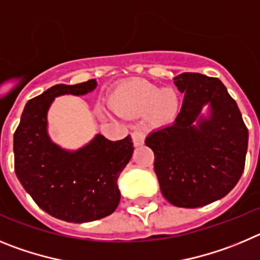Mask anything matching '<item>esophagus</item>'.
Masks as SVG:
<instances>
[{
	"label": "esophagus",
	"mask_w": 260,
	"mask_h": 260,
	"mask_svg": "<svg viewBox=\"0 0 260 260\" xmlns=\"http://www.w3.org/2000/svg\"><path fill=\"white\" fill-rule=\"evenodd\" d=\"M132 140L135 146H140L145 141V133L141 129H136L132 132Z\"/></svg>",
	"instance_id": "obj_1"
}]
</instances>
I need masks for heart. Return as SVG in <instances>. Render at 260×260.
Segmentation results:
<instances>
[{"instance_id": "obj_1", "label": "heart", "mask_w": 260, "mask_h": 260, "mask_svg": "<svg viewBox=\"0 0 260 260\" xmlns=\"http://www.w3.org/2000/svg\"><path fill=\"white\" fill-rule=\"evenodd\" d=\"M111 107L123 116H140L155 127L171 124L181 107V98L174 88H160L145 80H132L120 85L111 97Z\"/></svg>"}]
</instances>
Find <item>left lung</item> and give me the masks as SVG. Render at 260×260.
<instances>
[{
    "instance_id": "left-lung-1",
    "label": "left lung",
    "mask_w": 260,
    "mask_h": 260,
    "mask_svg": "<svg viewBox=\"0 0 260 260\" xmlns=\"http://www.w3.org/2000/svg\"><path fill=\"white\" fill-rule=\"evenodd\" d=\"M184 93L174 124L154 131L145 144L154 151V171L163 197L196 209L220 200L244 172L249 132L237 104L217 78L184 72L175 78ZM210 105L207 119L199 115Z\"/></svg>"
}]
</instances>
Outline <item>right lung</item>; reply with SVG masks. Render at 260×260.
<instances>
[{"label": "right lung", "mask_w": 260, "mask_h": 260, "mask_svg": "<svg viewBox=\"0 0 260 260\" xmlns=\"http://www.w3.org/2000/svg\"><path fill=\"white\" fill-rule=\"evenodd\" d=\"M94 79L58 84L32 98L14 133V167L20 184L40 209L69 223H88L113 214L120 201L118 177L131 160V136L110 141L97 135L76 151H67L48 135V110L58 95H84Z\"/></svg>", "instance_id": "1"}]
</instances>
